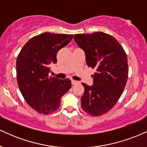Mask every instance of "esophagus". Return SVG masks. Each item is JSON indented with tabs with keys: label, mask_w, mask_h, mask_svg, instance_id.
I'll list each match as a JSON object with an SVG mask.
<instances>
[{
	"label": "esophagus",
	"mask_w": 147,
	"mask_h": 147,
	"mask_svg": "<svg viewBox=\"0 0 147 147\" xmlns=\"http://www.w3.org/2000/svg\"><path fill=\"white\" fill-rule=\"evenodd\" d=\"M78 83V81H76V80H71V84L74 85V84H76Z\"/></svg>",
	"instance_id": "obj_1"
}]
</instances>
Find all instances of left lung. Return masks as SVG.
Returning <instances> with one entry per match:
<instances>
[{"instance_id":"1","label":"left lung","mask_w":147,"mask_h":147,"mask_svg":"<svg viewBox=\"0 0 147 147\" xmlns=\"http://www.w3.org/2000/svg\"><path fill=\"white\" fill-rule=\"evenodd\" d=\"M74 39L84 51L87 66L96 69L93 85L82 83L81 107L93 116L105 114L123 93L129 73L127 54L118 41L105 33L75 34Z\"/></svg>"}]
</instances>
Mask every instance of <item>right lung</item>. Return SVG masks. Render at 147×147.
I'll use <instances>...</instances> for the list:
<instances>
[{
	"instance_id": "right-lung-1",
	"label": "right lung",
	"mask_w": 147,
	"mask_h": 147,
	"mask_svg": "<svg viewBox=\"0 0 147 147\" xmlns=\"http://www.w3.org/2000/svg\"><path fill=\"white\" fill-rule=\"evenodd\" d=\"M72 34L43 33L29 40L16 60L18 87L25 101L40 113H51L59 108L60 98L71 87L69 79L49 77L56 53L71 40Z\"/></svg>"
}]
</instances>
